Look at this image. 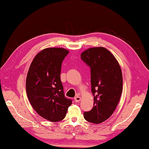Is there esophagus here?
I'll return each instance as SVG.
<instances>
[{
    "instance_id": "obj_1",
    "label": "esophagus",
    "mask_w": 149,
    "mask_h": 149,
    "mask_svg": "<svg viewBox=\"0 0 149 149\" xmlns=\"http://www.w3.org/2000/svg\"><path fill=\"white\" fill-rule=\"evenodd\" d=\"M74 100H75V101L76 102H79L80 100H81V98H80V97L79 95H76L75 97V98H74Z\"/></svg>"
}]
</instances>
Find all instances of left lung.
Returning <instances> with one entry per match:
<instances>
[{"label": "left lung", "instance_id": "8db88e82", "mask_svg": "<svg viewBox=\"0 0 149 149\" xmlns=\"http://www.w3.org/2000/svg\"><path fill=\"white\" fill-rule=\"evenodd\" d=\"M81 59L91 69V92L94 96L93 107L84 112V118L97 124L109 118L119 102L123 89L122 70L114 55L104 47L85 50Z\"/></svg>", "mask_w": 149, "mask_h": 149}]
</instances>
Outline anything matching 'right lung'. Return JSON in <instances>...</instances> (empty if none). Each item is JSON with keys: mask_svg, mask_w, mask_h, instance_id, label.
Wrapping results in <instances>:
<instances>
[{"mask_svg": "<svg viewBox=\"0 0 149 149\" xmlns=\"http://www.w3.org/2000/svg\"><path fill=\"white\" fill-rule=\"evenodd\" d=\"M69 53L62 48H47L37 54L30 65L26 92L39 116L50 122L62 120L72 100L65 97L60 80L62 63Z\"/></svg>", "mask_w": 149, "mask_h": 149, "instance_id": "add662e5", "label": "right lung"}]
</instances>
